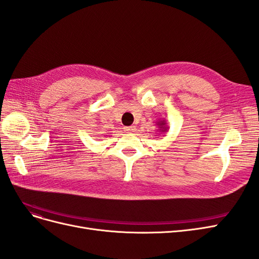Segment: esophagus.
<instances>
[{
	"mask_svg": "<svg viewBox=\"0 0 259 259\" xmlns=\"http://www.w3.org/2000/svg\"><path fill=\"white\" fill-rule=\"evenodd\" d=\"M124 131L126 133H134L136 131V127L135 126H126V127H124Z\"/></svg>",
	"mask_w": 259,
	"mask_h": 259,
	"instance_id": "34e87169",
	"label": "esophagus"
}]
</instances>
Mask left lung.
<instances>
[{
    "label": "left lung",
    "instance_id": "1",
    "mask_svg": "<svg viewBox=\"0 0 259 259\" xmlns=\"http://www.w3.org/2000/svg\"><path fill=\"white\" fill-rule=\"evenodd\" d=\"M156 126L159 127V133H165L168 131V126H167V122L165 119H161L158 122H156Z\"/></svg>",
    "mask_w": 259,
    "mask_h": 259
}]
</instances>
